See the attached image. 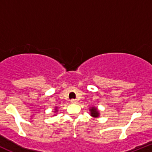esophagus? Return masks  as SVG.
<instances>
[{
  "label": "esophagus",
  "mask_w": 152,
  "mask_h": 152,
  "mask_svg": "<svg viewBox=\"0 0 152 152\" xmlns=\"http://www.w3.org/2000/svg\"><path fill=\"white\" fill-rule=\"evenodd\" d=\"M70 102H71L72 104H76V103L78 102V101L76 99H73L70 100Z\"/></svg>",
  "instance_id": "esophagus-1"
}]
</instances>
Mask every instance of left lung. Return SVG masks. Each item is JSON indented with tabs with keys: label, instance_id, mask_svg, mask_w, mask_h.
I'll list each match as a JSON object with an SVG mask.
<instances>
[{
	"label": "left lung",
	"instance_id": "1",
	"mask_svg": "<svg viewBox=\"0 0 152 152\" xmlns=\"http://www.w3.org/2000/svg\"><path fill=\"white\" fill-rule=\"evenodd\" d=\"M90 112H91V115L93 117L96 118V117H99V112L98 109L96 107H91L90 108Z\"/></svg>",
	"mask_w": 152,
	"mask_h": 152
}]
</instances>
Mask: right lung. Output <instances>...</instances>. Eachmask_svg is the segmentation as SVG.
Masks as SVG:
<instances>
[{
  "label": "right lung",
  "mask_w": 152,
  "mask_h": 152,
  "mask_svg": "<svg viewBox=\"0 0 152 152\" xmlns=\"http://www.w3.org/2000/svg\"><path fill=\"white\" fill-rule=\"evenodd\" d=\"M57 110H57V107H56V109H55V112H56Z\"/></svg>",
  "instance_id": "obj_1"
}]
</instances>
